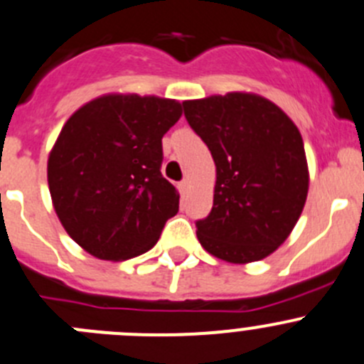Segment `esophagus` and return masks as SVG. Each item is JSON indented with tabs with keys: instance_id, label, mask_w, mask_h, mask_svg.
Listing matches in <instances>:
<instances>
[{
	"instance_id": "esophagus-1",
	"label": "esophagus",
	"mask_w": 364,
	"mask_h": 364,
	"mask_svg": "<svg viewBox=\"0 0 364 364\" xmlns=\"http://www.w3.org/2000/svg\"><path fill=\"white\" fill-rule=\"evenodd\" d=\"M188 189H189V180H182V182L178 184L180 195H186V193H188Z\"/></svg>"
}]
</instances>
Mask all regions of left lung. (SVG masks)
Listing matches in <instances>:
<instances>
[{
  "instance_id": "left-lung-1",
  "label": "left lung",
  "mask_w": 364,
  "mask_h": 364,
  "mask_svg": "<svg viewBox=\"0 0 364 364\" xmlns=\"http://www.w3.org/2000/svg\"><path fill=\"white\" fill-rule=\"evenodd\" d=\"M182 107L216 164L213 209L196 221L200 245L234 264L268 257L306 205L309 171L299 128L252 92L188 100Z\"/></svg>"
}]
</instances>
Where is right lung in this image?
Wrapping results in <instances>:
<instances>
[{"label":"right lung","mask_w":364,"mask_h":364,"mask_svg":"<svg viewBox=\"0 0 364 364\" xmlns=\"http://www.w3.org/2000/svg\"><path fill=\"white\" fill-rule=\"evenodd\" d=\"M180 116L176 100L105 95L65 121L48 157V186L62 227L85 252L137 257L178 213L161 164L162 137Z\"/></svg>","instance_id":"add662e5"}]
</instances>
